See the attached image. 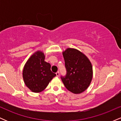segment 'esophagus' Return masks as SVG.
<instances>
[{
  "mask_svg": "<svg viewBox=\"0 0 121 121\" xmlns=\"http://www.w3.org/2000/svg\"><path fill=\"white\" fill-rule=\"evenodd\" d=\"M56 76L57 77H59V76H60V72H59V71H57L56 73Z\"/></svg>",
  "mask_w": 121,
  "mask_h": 121,
  "instance_id": "1",
  "label": "esophagus"
}]
</instances>
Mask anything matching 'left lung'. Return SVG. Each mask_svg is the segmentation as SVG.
<instances>
[{
  "mask_svg": "<svg viewBox=\"0 0 121 121\" xmlns=\"http://www.w3.org/2000/svg\"><path fill=\"white\" fill-rule=\"evenodd\" d=\"M66 74L61 76L65 87L74 94L85 91L93 77L92 65L89 60L80 51L68 48L62 53Z\"/></svg>",
  "mask_w": 121,
  "mask_h": 121,
  "instance_id": "obj_1",
  "label": "left lung"
}]
</instances>
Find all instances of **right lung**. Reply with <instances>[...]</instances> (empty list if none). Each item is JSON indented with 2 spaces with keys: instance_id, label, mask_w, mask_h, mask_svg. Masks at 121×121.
<instances>
[{
  "instance_id": "right-lung-1",
  "label": "right lung",
  "mask_w": 121,
  "mask_h": 121,
  "mask_svg": "<svg viewBox=\"0 0 121 121\" xmlns=\"http://www.w3.org/2000/svg\"><path fill=\"white\" fill-rule=\"evenodd\" d=\"M44 60V54L37 51L24 65L23 79L26 86L33 92L39 93L45 89L49 82L56 76L51 71L50 64Z\"/></svg>"
}]
</instances>
